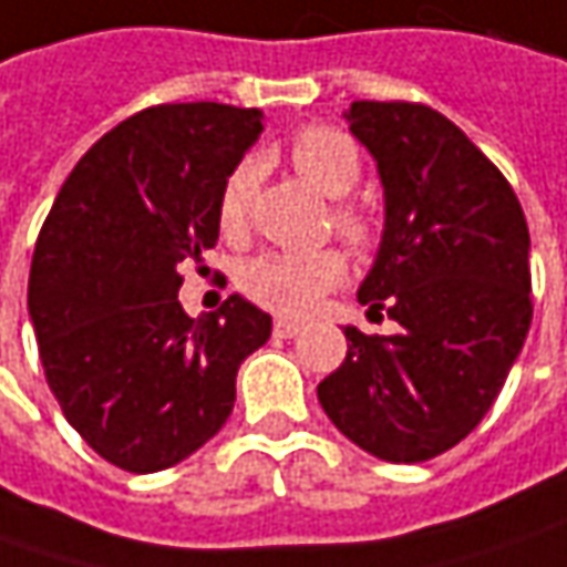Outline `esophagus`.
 <instances>
[{"mask_svg":"<svg viewBox=\"0 0 567 567\" xmlns=\"http://www.w3.org/2000/svg\"><path fill=\"white\" fill-rule=\"evenodd\" d=\"M299 331H302V324H299V321H284V318H277V321H274V338L290 340L296 338Z\"/></svg>","mask_w":567,"mask_h":567,"instance_id":"esophagus-1","label":"esophagus"}]
</instances>
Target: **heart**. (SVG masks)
I'll use <instances>...</instances> for the list:
<instances>
[{"mask_svg": "<svg viewBox=\"0 0 567 567\" xmlns=\"http://www.w3.org/2000/svg\"><path fill=\"white\" fill-rule=\"evenodd\" d=\"M290 161L299 169V176L328 198H343L360 183V147L338 128H324V125L302 128L290 144ZM255 179H258L255 161H243L227 176L217 202V220L224 233H236L246 224ZM334 227L353 246L369 243L372 236L369 220L357 207H338ZM343 271H347L343 258L331 249L265 251L243 265L239 284L258 306L271 309L277 316H306L316 309L321 296L338 287Z\"/></svg>", "mask_w": 567, "mask_h": 567, "instance_id": "obj_1", "label": "heart"}]
</instances>
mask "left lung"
<instances>
[{
    "label": "left lung",
    "instance_id": "1",
    "mask_svg": "<svg viewBox=\"0 0 567 567\" xmlns=\"http://www.w3.org/2000/svg\"><path fill=\"white\" fill-rule=\"evenodd\" d=\"M343 120L384 192L357 299L398 331L347 324V360L318 384V403L362 451L423 464L480 425L524 347L530 233L508 179L432 106L357 100Z\"/></svg>",
    "mask_w": 567,
    "mask_h": 567
}]
</instances>
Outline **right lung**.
Returning <instances> with one entry per match:
<instances>
[{"label": "right lung", "mask_w": 567, "mask_h": 567, "mask_svg": "<svg viewBox=\"0 0 567 567\" xmlns=\"http://www.w3.org/2000/svg\"><path fill=\"white\" fill-rule=\"evenodd\" d=\"M261 120L207 100L128 116L78 161L37 236L28 312L50 391L128 473L173 467L214 439L239 365L271 338V316L239 293L207 318L179 306V265L217 243L220 188Z\"/></svg>", "instance_id": "right-lung-1"}]
</instances>
